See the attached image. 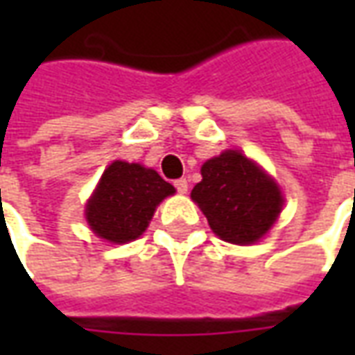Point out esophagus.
<instances>
[{
  "label": "esophagus",
  "instance_id": "34e87169",
  "mask_svg": "<svg viewBox=\"0 0 355 355\" xmlns=\"http://www.w3.org/2000/svg\"><path fill=\"white\" fill-rule=\"evenodd\" d=\"M175 188H177L178 193H186L188 192V180L186 178H178V180H175Z\"/></svg>",
  "mask_w": 355,
  "mask_h": 355
}]
</instances>
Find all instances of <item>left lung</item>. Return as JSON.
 I'll list each match as a JSON object with an SVG mask.
<instances>
[{
  "instance_id": "obj_1",
  "label": "left lung",
  "mask_w": 355,
  "mask_h": 355,
  "mask_svg": "<svg viewBox=\"0 0 355 355\" xmlns=\"http://www.w3.org/2000/svg\"><path fill=\"white\" fill-rule=\"evenodd\" d=\"M201 177L193 186L192 200L207 216L213 232L228 243L259 241L283 207L274 180L238 150L203 163Z\"/></svg>"
}]
</instances>
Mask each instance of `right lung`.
I'll return each mask as SVG.
<instances>
[{
    "label": "right lung",
    "mask_w": 355,
    "mask_h": 355,
    "mask_svg": "<svg viewBox=\"0 0 355 355\" xmlns=\"http://www.w3.org/2000/svg\"><path fill=\"white\" fill-rule=\"evenodd\" d=\"M171 193H175V188L154 169L114 162L89 200L87 223L102 239L127 243L146 230L157 203Z\"/></svg>",
    "instance_id": "obj_1"
}]
</instances>
